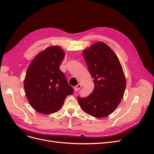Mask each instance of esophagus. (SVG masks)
<instances>
[{
    "instance_id": "obj_1",
    "label": "esophagus",
    "mask_w": 154,
    "mask_h": 154,
    "mask_svg": "<svg viewBox=\"0 0 154 154\" xmlns=\"http://www.w3.org/2000/svg\"><path fill=\"white\" fill-rule=\"evenodd\" d=\"M81 87H82V85H80V84H78V85H77L76 86H75L74 87V89H75V91H78V90H79L80 88H81Z\"/></svg>"
}]
</instances>
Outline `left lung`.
I'll return each mask as SVG.
<instances>
[{"label":"left lung","instance_id":"1","mask_svg":"<svg viewBox=\"0 0 154 154\" xmlns=\"http://www.w3.org/2000/svg\"><path fill=\"white\" fill-rule=\"evenodd\" d=\"M94 84L86 97H78L79 104L87 114L102 118L111 114L120 103L126 79L119 58L103 42L95 43L83 52Z\"/></svg>","mask_w":154,"mask_h":154}]
</instances>
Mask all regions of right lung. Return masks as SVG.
<instances>
[{
	"instance_id": "1",
	"label": "right lung",
	"mask_w": 154,
	"mask_h": 154,
	"mask_svg": "<svg viewBox=\"0 0 154 154\" xmlns=\"http://www.w3.org/2000/svg\"><path fill=\"white\" fill-rule=\"evenodd\" d=\"M64 55L60 47L49 46L36 56L27 68L24 82L26 94L31 106L40 113L57 112L74 91L60 69Z\"/></svg>"
}]
</instances>
